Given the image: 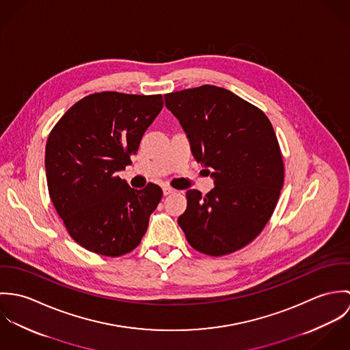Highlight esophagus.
Instances as JSON below:
<instances>
[{
  "label": "esophagus",
  "instance_id": "obj_1",
  "mask_svg": "<svg viewBox=\"0 0 350 350\" xmlns=\"http://www.w3.org/2000/svg\"><path fill=\"white\" fill-rule=\"evenodd\" d=\"M175 193H176V190L172 189V187H170V186H164V187H163V194H164V196H170V194H175Z\"/></svg>",
  "mask_w": 350,
  "mask_h": 350
}]
</instances>
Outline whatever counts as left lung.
Returning a JSON list of instances; mask_svg holds the SVG:
<instances>
[{
	"label": "left lung",
	"instance_id": "obj_1",
	"mask_svg": "<svg viewBox=\"0 0 350 350\" xmlns=\"http://www.w3.org/2000/svg\"><path fill=\"white\" fill-rule=\"evenodd\" d=\"M179 120L196 160L214 179L202 197L186 193L178 218L189 244L224 256L252 243L269 221L284 182L280 147L268 117L234 93L203 85L164 96Z\"/></svg>",
	"mask_w": 350,
	"mask_h": 350
}]
</instances>
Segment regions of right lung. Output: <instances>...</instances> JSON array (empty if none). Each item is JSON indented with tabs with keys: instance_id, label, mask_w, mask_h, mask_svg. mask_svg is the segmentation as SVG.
Listing matches in <instances>:
<instances>
[{
	"instance_id": "add662e5",
	"label": "right lung",
	"mask_w": 350,
	"mask_h": 350,
	"mask_svg": "<svg viewBox=\"0 0 350 350\" xmlns=\"http://www.w3.org/2000/svg\"><path fill=\"white\" fill-rule=\"evenodd\" d=\"M163 97L117 92L90 94L72 105L46 146L50 198L75 243L107 257L135 250L163 191L132 189L117 172L129 165Z\"/></svg>"
}]
</instances>
